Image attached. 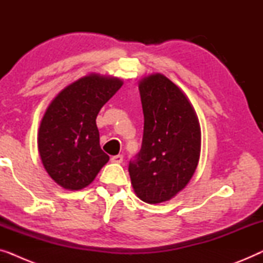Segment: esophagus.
Segmentation results:
<instances>
[{
  "mask_svg": "<svg viewBox=\"0 0 263 263\" xmlns=\"http://www.w3.org/2000/svg\"><path fill=\"white\" fill-rule=\"evenodd\" d=\"M111 161H112V163H115V164H121L122 161H123V156L118 154V156L111 157Z\"/></svg>",
  "mask_w": 263,
  "mask_h": 263,
  "instance_id": "obj_1",
  "label": "esophagus"
}]
</instances>
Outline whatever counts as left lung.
<instances>
[{"label": "left lung", "instance_id": "left-lung-1", "mask_svg": "<svg viewBox=\"0 0 263 263\" xmlns=\"http://www.w3.org/2000/svg\"><path fill=\"white\" fill-rule=\"evenodd\" d=\"M143 138L129 163L133 189L147 203L171 200L195 174L201 152L199 118L185 93L164 74L139 81Z\"/></svg>", "mask_w": 263, "mask_h": 263}]
</instances>
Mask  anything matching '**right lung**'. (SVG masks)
<instances>
[{
	"instance_id": "1",
	"label": "right lung",
	"mask_w": 263,
	"mask_h": 263,
	"mask_svg": "<svg viewBox=\"0 0 263 263\" xmlns=\"http://www.w3.org/2000/svg\"><path fill=\"white\" fill-rule=\"evenodd\" d=\"M122 85L120 78L87 74L66 86L46 107L38 152L46 172L62 188H86L109 161L100 148L96 118Z\"/></svg>"
}]
</instances>
